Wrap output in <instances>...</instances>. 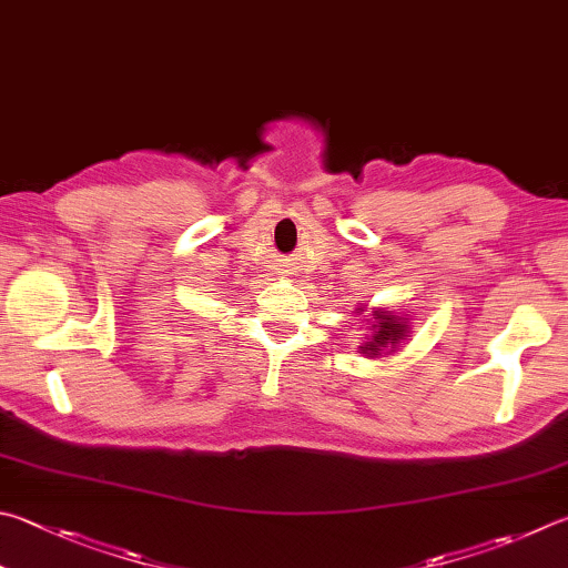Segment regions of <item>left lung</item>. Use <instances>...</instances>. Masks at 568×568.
<instances>
[{"instance_id":"left-lung-1","label":"left lung","mask_w":568,"mask_h":568,"mask_svg":"<svg viewBox=\"0 0 568 568\" xmlns=\"http://www.w3.org/2000/svg\"><path fill=\"white\" fill-rule=\"evenodd\" d=\"M383 317V323H379V333L373 335L375 343H369L365 349H369V353H377V347H385L387 343H392V339H397L402 335V329H405V325H399L392 320V315H379Z\"/></svg>"}]
</instances>
